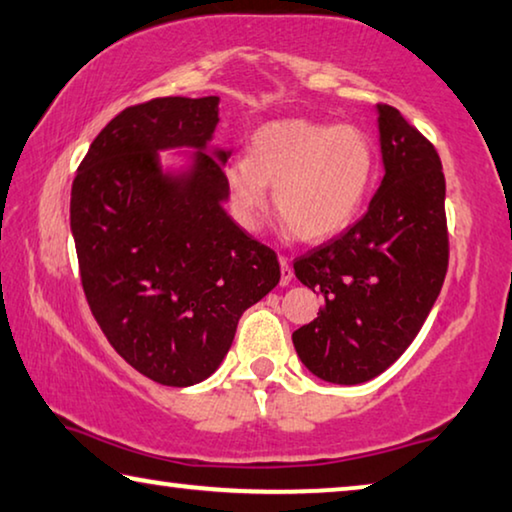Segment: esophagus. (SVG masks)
Segmentation results:
<instances>
[{
	"label": "esophagus",
	"mask_w": 512,
	"mask_h": 512,
	"mask_svg": "<svg viewBox=\"0 0 512 512\" xmlns=\"http://www.w3.org/2000/svg\"><path fill=\"white\" fill-rule=\"evenodd\" d=\"M291 280H294V271H291L289 259L287 257H280V285L287 287Z\"/></svg>",
	"instance_id": "esophagus-1"
}]
</instances>
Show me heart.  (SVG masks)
I'll list each match as a JSON object with an SVG mask.
<instances>
[{"label": "heart", "instance_id": "b5f03b06", "mask_svg": "<svg viewBox=\"0 0 512 512\" xmlns=\"http://www.w3.org/2000/svg\"><path fill=\"white\" fill-rule=\"evenodd\" d=\"M376 177L373 143L355 125L305 118L273 120L257 129L248 157L225 166L234 212L255 227L273 186V205L303 241L335 237L353 223Z\"/></svg>", "mask_w": 512, "mask_h": 512}]
</instances>
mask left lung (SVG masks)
Here are the masks:
<instances>
[{
	"mask_svg": "<svg viewBox=\"0 0 512 512\" xmlns=\"http://www.w3.org/2000/svg\"><path fill=\"white\" fill-rule=\"evenodd\" d=\"M378 132L385 175L367 214L294 262L323 307L291 339L300 362L337 385L367 383L401 358L449 266L440 154L389 104H378Z\"/></svg>",
	"mask_w": 512,
	"mask_h": 512,
	"instance_id": "1",
	"label": "left lung"
}]
</instances>
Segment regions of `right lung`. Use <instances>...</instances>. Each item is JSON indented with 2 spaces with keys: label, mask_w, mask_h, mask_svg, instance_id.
Wrapping results in <instances>:
<instances>
[{
  "label": "right lung",
  "mask_w": 512,
  "mask_h": 512,
  "mask_svg": "<svg viewBox=\"0 0 512 512\" xmlns=\"http://www.w3.org/2000/svg\"><path fill=\"white\" fill-rule=\"evenodd\" d=\"M218 97H157L97 134L70 193L81 287L125 362L159 385L212 376L241 314L280 282L278 255L223 209L227 150L207 152ZM193 147L164 174L159 149Z\"/></svg>",
  "instance_id": "right-lung-1"
}]
</instances>
